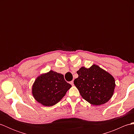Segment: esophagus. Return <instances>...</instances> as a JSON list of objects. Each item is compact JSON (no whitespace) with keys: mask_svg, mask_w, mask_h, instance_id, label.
I'll use <instances>...</instances> for the list:
<instances>
[{"mask_svg":"<svg viewBox=\"0 0 134 134\" xmlns=\"http://www.w3.org/2000/svg\"><path fill=\"white\" fill-rule=\"evenodd\" d=\"M70 84H71V85H72V86H73V85H74V82H73V81H71V82H70Z\"/></svg>","mask_w":134,"mask_h":134,"instance_id":"1","label":"esophagus"}]
</instances>
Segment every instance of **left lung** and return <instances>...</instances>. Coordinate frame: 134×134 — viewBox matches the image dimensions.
<instances>
[{
	"label": "left lung",
	"instance_id": "left-lung-1",
	"mask_svg": "<svg viewBox=\"0 0 134 134\" xmlns=\"http://www.w3.org/2000/svg\"><path fill=\"white\" fill-rule=\"evenodd\" d=\"M76 72L78 77L74 83L85 100L92 105H100L112 97L115 81L110 74L95 64L89 69L82 67Z\"/></svg>",
	"mask_w": 134,
	"mask_h": 134
}]
</instances>
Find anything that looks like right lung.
I'll return each mask as SVG.
<instances>
[{
    "mask_svg": "<svg viewBox=\"0 0 134 134\" xmlns=\"http://www.w3.org/2000/svg\"><path fill=\"white\" fill-rule=\"evenodd\" d=\"M71 87V85L65 81L63 75L50 71L36 79L32 93L39 103L50 107L60 101Z\"/></svg>",
    "mask_w": 134,
    "mask_h": 134,
    "instance_id": "1",
    "label": "right lung"
}]
</instances>
